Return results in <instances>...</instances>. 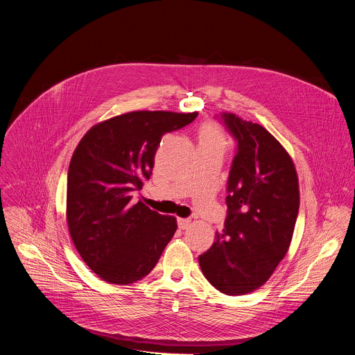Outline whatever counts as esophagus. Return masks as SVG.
I'll return each mask as SVG.
<instances>
[{
    "label": "esophagus",
    "instance_id": "1",
    "mask_svg": "<svg viewBox=\"0 0 355 355\" xmlns=\"http://www.w3.org/2000/svg\"><path fill=\"white\" fill-rule=\"evenodd\" d=\"M177 223H178V227L180 229H187L188 226H189V223H191V219H185V218H178L177 219Z\"/></svg>",
    "mask_w": 355,
    "mask_h": 355
}]
</instances>
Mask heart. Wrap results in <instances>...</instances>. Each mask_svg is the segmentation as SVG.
<instances>
[{
	"instance_id": "heart-1",
	"label": "heart",
	"mask_w": 355,
	"mask_h": 355,
	"mask_svg": "<svg viewBox=\"0 0 355 355\" xmlns=\"http://www.w3.org/2000/svg\"><path fill=\"white\" fill-rule=\"evenodd\" d=\"M198 150L212 151L223 157L227 150V136L225 130L214 122L202 125L198 130Z\"/></svg>"
}]
</instances>
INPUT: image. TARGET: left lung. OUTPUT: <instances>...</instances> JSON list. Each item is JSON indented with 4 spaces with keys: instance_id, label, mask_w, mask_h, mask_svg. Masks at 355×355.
Wrapping results in <instances>:
<instances>
[{
    "instance_id": "left-lung-1",
    "label": "left lung",
    "mask_w": 355,
    "mask_h": 355,
    "mask_svg": "<svg viewBox=\"0 0 355 355\" xmlns=\"http://www.w3.org/2000/svg\"><path fill=\"white\" fill-rule=\"evenodd\" d=\"M237 143L227 178V216L212 247L198 257L205 278L226 295L264 285L289 248L299 211L293 162L261 125L220 115Z\"/></svg>"
}]
</instances>
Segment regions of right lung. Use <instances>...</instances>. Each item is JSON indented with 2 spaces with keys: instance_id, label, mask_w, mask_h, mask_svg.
Here are the masks:
<instances>
[{
  "instance_id": "add662e5",
  "label": "right lung",
  "mask_w": 355,
  "mask_h": 355,
  "mask_svg": "<svg viewBox=\"0 0 355 355\" xmlns=\"http://www.w3.org/2000/svg\"><path fill=\"white\" fill-rule=\"evenodd\" d=\"M198 112L135 111L92 126L67 174V225L84 263L110 284L129 285L153 270L177 219L151 211L133 193L151 175L162 137Z\"/></svg>"
}]
</instances>
